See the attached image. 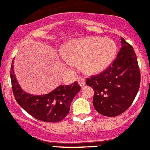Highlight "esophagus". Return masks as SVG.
Masks as SVG:
<instances>
[{"instance_id": "34e87169", "label": "esophagus", "mask_w": 150, "mask_h": 150, "mask_svg": "<svg viewBox=\"0 0 150 150\" xmlns=\"http://www.w3.org/2000/svg\"><path fill=\"white\" fill-rule=\"evenodd\" d=\"M77 82L79 83V85L81 87H83L86 85V80H85L84 78L83 77H79L77 79Z\"/></svg>"}]
</instances>
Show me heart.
I'll return each mask as SVG.
<instances>
[{"instance_id":"obj_1","label":"heart","mask_w":150,"mask_h":150,"mask_svg":"<svg viewBox=\"0 0 150 150\" xmlns=\"http://www.w3.org/2000/svg\"><path fill=\"white\" fill-rule=\"evenodd\" d=\"M63 60L71 70L80 62L81 69L87 74L101 72L116 57L117 46L110 38L86 37L70 41L64 48Z\"/></svg>"}]
</instances>
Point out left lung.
I'll return each instance as SVG.
<instances>
[{"instance_id": "1", "label": "left lung", "mask_w": 150, "mask_h": 150, "mask_svg": "<svg viewBox=\"0 0 150 150\" xmlns=\"http://www.w3.org/2000/svg\"><path fill=\"white\" fill-rule=\"evenodd\" d=\"M116 59L100 74L87 78L86 85L95 91V109L105 116H116L129 108L140 88V73L132 45L121 38Z\"/></svg>"}]
</instances>
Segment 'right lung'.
<instances>
[{
    "label": "right lung",
    "instance_id": "add662e5",
    "mask_svg": "<svg viewBox=\"0 0 150 150\" xmlns=\"http://www.w3.org/2000/svg\"><path fill=\"white\" fill-rule=\"evenodd\" d=\"M10 79L16 100L35 119L47 122H59L68 114L70 107L75 95L81 87L77 82L71 85H61L49 94L33 95L23 91L17 81L12 62Z\"/></svg>",
    "mask_w": 150,
    "mask_h": 150
}]
</instances>
